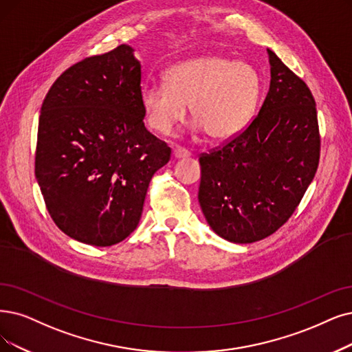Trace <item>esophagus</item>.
I'll return each instance as SVG.
<instances>
[{
  "mask_svg": "<svg viewBox=\"0 0 352 352\" xmlns=\"http://www.w3.org/2000/svg\"><path fill=\"white\" fill-rule=\"evenodd\" d=\"M173 156L176 159H188V157H190V151L184 148V147H176L173 150Z\"/></svg>",
  "mask_w": 352,
  "mask_h": 352,
  "instance_id": "obj_1",
  "label": "esophagus"
}]
</instances>
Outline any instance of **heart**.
<instances>
[{
  "mask_svg": "<svg viewBox=\"0 0 352 352\" xmlns=\"http://www.w3.org/2000/svg\"><path fill=\"white\" fill-rule=\"evenodd\" d=\"M261 91L256 69L231 59L206 56L168 69L166 83H144L140 104L148 127L168 134L190 114L210 138L241 133L254 116Z\"/></svg>",
  "mask_w": 352,
  "mask_h": 352,
  "instance_id": "b5f03b06",
  "label": "heart"
}]
</instances>
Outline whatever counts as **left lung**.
I'll use <instances>...</instances> for the list:
<instances>
[{"mask_svg":"<svg viewBox=\"0 0 352 352\" xmlns=\"http://www.w3.org/2000/svg\"><path fill=\"white\" fill-rule=\"evenodd\" d=\"M270 89L248 127L202 153L198 199L223 240L248 244L276 232L315 177L320 135L314 95L267 49Z\"/></svg>","mask_w":352,"mask_h":352,"instance_id":"1","label":"left lung"}]
</instances>
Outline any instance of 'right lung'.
Instances as JSON below:
<instances>
[{"mask_svg":"<svg viewBox=\"0 0 352 352\" xmlns=\"http://www.w3.org/2000/svg\"><path fill=\"white\" fill-rule=\"evenodd\" d=\"M121 45L66 69L38 118L34 173L66 235L95 247L125 240L170 147L144 127L142 65Z\"/></svg>","mask_w":352,"mask_h":352,"instance_id":"obj_1","label":"right lung"}]
</instances>
